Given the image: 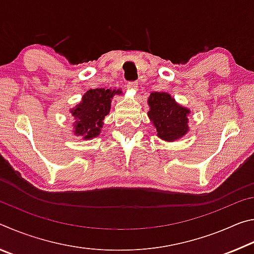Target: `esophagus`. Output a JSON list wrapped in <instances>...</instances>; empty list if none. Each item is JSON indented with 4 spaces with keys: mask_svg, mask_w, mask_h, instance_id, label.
Segmentation results:
<instances>
[{
    "mask_svg": "<svg viewBox=\"0 0 254 254\" xmlns=\"http://www.w3.org/2000/svg\"><path fill=\"white\" fill-rule=\"evenodd\" d=\"M127 89H131V91H136V89H137V83H136V81H130V83H127Z\"/></svg>",
    "mask_w": 254,
    "mask_h": 254,
    "instance_id": "34e87169",
    "label": "esophagus"
}]
</instances>
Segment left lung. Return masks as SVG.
<instances>
[{"mask_svg": "<svg viewBox=\"0 0 254 254\" xmlns=\"http://www.w3.org/2000/svg\"><path fill=\"white\" fill-rule=\"evenodd\" d=\"M148 117L157 130V136L166 142H173L189 131L190 110L178 104L168 93L154 92L148 98Z\"/></svg>", "mask_w": 254, "mask_h": 254, "instance_id": "1", "label": "left lung"}]
</instances>
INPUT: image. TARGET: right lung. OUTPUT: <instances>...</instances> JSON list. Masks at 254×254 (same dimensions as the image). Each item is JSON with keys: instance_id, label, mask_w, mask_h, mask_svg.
I'll return each mask as SVG.
<instances>
[{"instance_id": "1", "label": "right lung", "mask_w": 254, "mask_h": 254, "mask_svg": "<svg viewBox=\"0 0 254 254\" xmlns=\"http://www.w3.org/2000/svg\"><path fill=\"white\" fill-rule=\"evenodd\" d=\"M121 94V89L117 88H95L86 92L78 104L69 110L75 120L72 134L81 140H92L100 135L104 119L111 111L112 98Z\"/></svg>"}]
</instances>
